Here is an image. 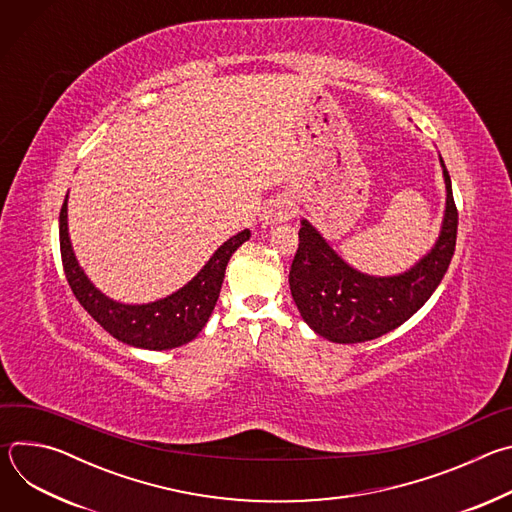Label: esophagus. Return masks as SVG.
<instances>
[{
    "label": "esophagus",
    "instance_id": "34e87169",
    "mask_svg": "<svg viewBox=\"0 0 512 512\" xmlns=\"http://www.w3.org/2000/svg\"><path fill=\"white\" fill-rule=\"evenodd\" d=\"M294 214H296L294 202H291L285 196H275L273 200H269L265 204V210L261 214V223L265 227H277V225H283V223L291 221Z\"/></svg>",
    "mask_w": 512,
    "mask_h": 512
}]
</instances>
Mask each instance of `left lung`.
I'll list each match as a JSON object with an SVG mask.
<instances>
[{"instance_id": "left-lung-1", "label": "left lung", "mask_w": 512, "mask_h": 512, "mask_svg": "<svg viewBox=\"0 0 512 512\" xmlns=\"http://www.w3.org/2000/svg\"><path fill=\"white\" fill-rule=\"evenodd\" d=\"M446 184L442 229L433 247L395 275L362 273L346 263L320 231L302 218L300 245L289 269V289L304 322L338 344L375 340L407 322L444 279L458 235L452 180L440 156Z\"/></svg>"}]
</instances>
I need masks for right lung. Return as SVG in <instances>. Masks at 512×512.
Returning <instances> with one entry per match:
<instances>
[{
    "label": "right lung",
    "instance_id": "right-lung-1",
    "mask_svg": "<svg viewBox=\"0 0 512 512\" xmlns=\"http://www.w3.org/2000/svg\"><path fill=\"white\" fill-rule=\"evenodd\" d=\"M249 237L251 231L245 229L225 241L174 294L148 304H123L105 296L79 263L68 235V194L60 208V255L72 294L113 338L145 350L178 348L200 334L221 294L229 259Z\"/></svg>",
    "mask_w": 512,
    "mask_h": 512
}]
</instances>
